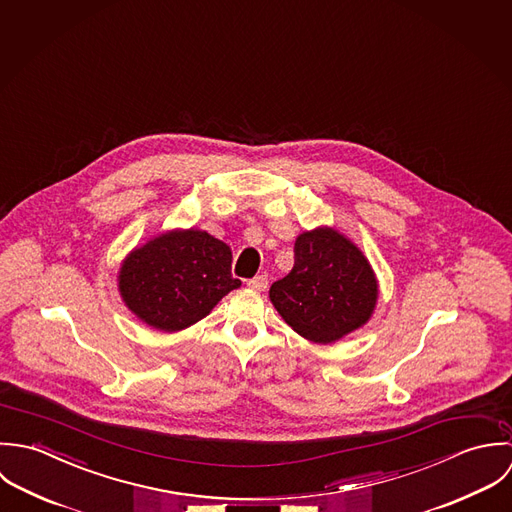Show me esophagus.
<instances>
[{
	"label": "esophagus",
	"instance_id": "esophagus-1",
	"mask_svg": "<svg viewBox=\"0 0 512 512\" xmlns=\"http://www.w3.org/2000/svg\"><path fill=\"white\" fill-rule=\"evenodd\" d=\"M267 285H269L267 275H257V277H253L251 281H247V287L253 289V291H265Z\"/></svg>",
	"mask_w": 512,
	"mask_h": 512
}]
</instances>
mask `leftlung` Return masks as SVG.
Returning a JSON list of instances; mask_svg holds the SVG:
<instances>
[{
	"label": "left lung",
	"mask_w": 512,
	"mask_h": 512,
	"mask_svg": "<svg viewBox=\"0 0 512 512\" xmlns=\"http://www.w3.org/2000/svg\"><path fill=\"white\" fill-rule=\"evenodd\" d=\"M269 297L295 332L330 344L370 320L378 281L348 237L332 227H318L297 237L295 267L271 285Z\"/></svg>",
	"instance_id": "8db88e82"
}]
</instances>
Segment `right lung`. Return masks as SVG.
<instances>
[{
    "label": "right lung",
    "mask_w": 512,
    "mask_h": 512,
    "mask_svg": "<svg viewBox=\"0 0 512 512\" xmlns=\"http://www.w3.org/2000/svg\"><path fill=\"white\" fill-rule=\"evenodd\" d=\"M239 285L231 275V249L200 229L150 239L124 259L118 273L124 305L164 332L196 324Z\"/></svg>",
    "instance_id": "1"
}]
</instances>
